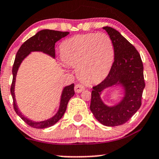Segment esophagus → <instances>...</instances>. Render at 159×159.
I'll list each match as a JSON object with an SVG mask.
<instances>
[{"label": "esophagus", "instance_id": "1", "mask_svg": "<svg viewBox=\"0 0 159 159\" xmlns=\"http://www.w3.org/2000/svg\"><path fill=\"white\" fill-rule=\"evenodd\" d=\"M84 90L85 87L82 84H78L75 86V93H81L82 91H84Z\"/></svg>", "mask_w": 159, "mask_h": 159}]
</instances>
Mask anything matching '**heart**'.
Masks as SVG:
<instances>
[{
    "label": "heart",
    "instance_id": "1",
    "mask_svg": "<svg viewBox=\"0 0 159 159\" xmlns=\"http://www.w3.org/2000/svg\"><path fill=\"white\" fill-rule=\"evenodd\" d=\"M61 55L66 63L77 67L78 78L87 84H94L108 74L114 58L112 41L107 34H88L65 40Z\"/></svg>",
    "mask_w": 159,
    "mask_h": 159
}]
</instances>
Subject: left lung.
I'll return each mask as SVG.
<instances>
[{"instance_id":"left-lung-1","label":"left lung","mask_w":159,"mask_h":159,"mask_svg":"<svg viewBox=\"0 0 159 159\" xmlns=\"http://www.w3.org/2000/svg\"><path fill=\"white\" fill-rule=\"evenodd\" d=\"M102 28L110 36L114 49V61L110 72L102 82L93 87L90 111L95 118L104 125H123L139 110L145 87L143 66L136 48L112 27ZM120 86L124 96L114 106H107L101 99L106 89Z\"/></svg>"}]
</instances>
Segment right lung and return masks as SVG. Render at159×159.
<instances>
[{"label": "right lung", "mask_w": 159, "mask_h": 159, "mask_svg": "<svg viewBox=\"0 0 159 159\" xmlns=\"http://www.w3.org/2000/svg\"><path fill=\"white\" fill-rule=\"evenodd\" d=\"M69 34V32H62L57 31V30H48L45 29L37 32L34 36L30 37L27 41L21 45L20 48L16 54L15 61H14L13 66H12V83L11 85L10 92L12 95V99H13V107L14 110L20 117L26 123L27 125L36 129H45L54 125L61 119L62 116L65 114L66 110L67 105L71 98L74 96V84L66 86L63 88L61 96V101H60L59 107L57 113L54 116L43 121H34L30 120L22 114L18 107L17 102L16 99L15 95V85L16 75H17L18 70H19L20 66L24 60L27 57L31 52H43V54L50 56L53 59L55 58V48L54 45L57 41L62 38L65 37Z\"/></svg>", "instance_id": "add662e5"}]
</instances>
